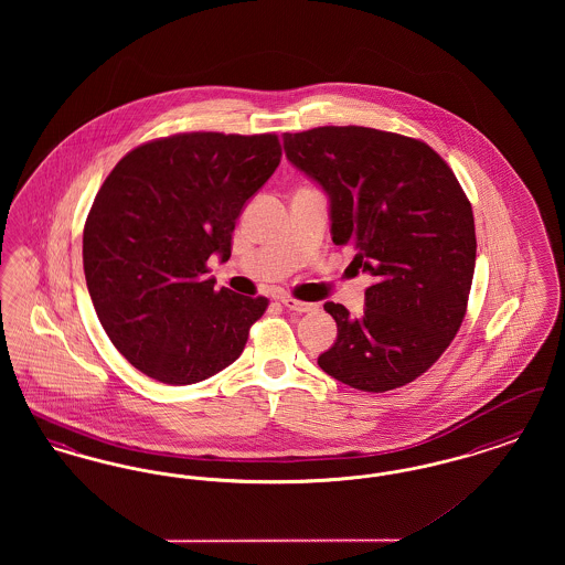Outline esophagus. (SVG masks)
Instances as JSON below:
<instances>
[{"mask_svg":"<svg viewBox=\"0 0 565 565\" xmlns=\"http://www.w3.org/2000/svg\"><path fill=\"white\" fill-rule=\"evenodd\" d=\"M281 305L286 309H290V311H296V313H311V311L318 309V305L305 302V300H296L292 296H281Z\"/></svg>","mask_w":565,"mask_h":565,"instance_id":"obj_1","label":"esophagus"}]
</instances>
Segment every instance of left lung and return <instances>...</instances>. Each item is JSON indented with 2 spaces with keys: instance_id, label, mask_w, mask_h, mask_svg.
<instances>
[{
  "instance_id": "left-lung-1",
  "label": "left lung",
  "mask_w": 565,
  "mask_h": 565,
  "mask_svg": "<svg viewBox=\"0 0 565 565\" xmlns=\"http://www.w3.org/2000/svg\"><path fill=\"white\" fill-rule=\"evenodd\" d=\"M288 161L328 196L330 233L375 281L364 313L323 309L337 341L323 373L387 392L426 373L461 326L477 260L475 215L454 171L428 143L366 127L284 134Z\"/></svg>"
}]
</instances>
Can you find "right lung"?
I'll return each instance as SVG.
<instances>
[{"mask_svg": "<svg viewBox=\"0 0 565 565\" xmlns=\"http://www.w3.org/2000/svg\"><path fill=\"white\" fill-rule=\"evenodd\" d=\"M281 161L277 135L180 134L143 143L97 192L82 237L86 288L137 371L190 385L242 355L267 298L215 290L245 203Z\"/></svg>", "mask_w": 565, "mask_h": 565, "instance_id": "add662e5", "label": "right lung"}]
</instances>
